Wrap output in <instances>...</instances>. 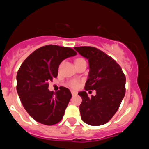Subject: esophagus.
<instances>
[{"mask_svg": "<svg viewBox=\"0 0 149 149\" xmlns=\"http://www.w3.org/2000/svg\"><path fill=\"white\" fill-rule=\"evenodd\" d=\"M71 93H72V95H73V96H74V95H77V92L76 91H75V90H72L71 91Z\"/></svg>", "mask_w": 149, "mask_h": 149, "instance_id": "esophagus-1", "label": "esophagus"}]
</instances>
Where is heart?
<instances>
[{
    "label": "heart",
    "mask_w": 149,
    "mask_h": 149,
    "mask_svg": "<svg viewBox=\"0 0 149 149\" xmlns=\"http://www.w3.org/2000/svg\"><path fill=\"white\" fill-rule=\"evenodd\" d=\"M80 59H81V58H79V59H76V62L80 60ZM68 85L70 86V87H72V88H77V87L79 86V81H77V80H71L70 81H69Z\"/></svg>",
    "instance_id": "b5f03b06"
}]
</instances>
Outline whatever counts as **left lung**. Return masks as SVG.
<instances>
[{"instance_id":"8db88e82","label":"left lung","mask_w":149,"mask_h":149,"mask_svg":"<svg viewBox=\"0 0 149 149\" xmlns=\"http://www.w3.org/2000/svg\"><path fill=\"white\" fill-rule=\"evenodd\" d=\"M89 61V78L86 90H96L89 98L85 91L79 92L82 102L79 106L81 118L91 126H101L111 120L120 107L126 93V76L120 65L111 56L94 47H75Z\"/></svg>"}]
</instances>
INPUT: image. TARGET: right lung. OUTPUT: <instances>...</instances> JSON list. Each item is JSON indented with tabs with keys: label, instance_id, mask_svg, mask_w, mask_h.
<instances>
[{
	"label": "right lung",
	"instance_id": "1",
	"mask_svg": "<svg viewBox=\"0 0 149 149\" xmlns=\"http://www.w3.org/2000/svg\"><path fill=\"white\" fill-rule=\"evenodd\" d=\"M76 55L68 47L48 45L26 59L17 74V91L23 107L36 121L51 126L61 121L72 95L69 89L48 90L50 81L57 77L58 68L66 58Z\"/></svg>",
	"mask_w": 149,
	"mask_h": 149
}]
</instances>
